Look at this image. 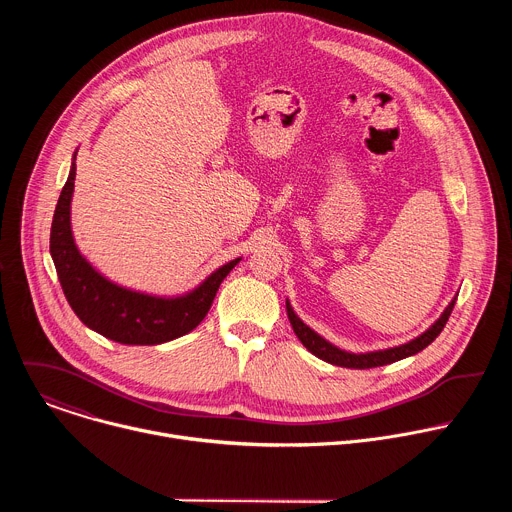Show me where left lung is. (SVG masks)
<instances>
[{"label": "left lung", "mask_w": 512, "mask_h": 512, "mask_svg": "<svg viewBox=\"0 0 512 512\" xmlns=\"http://www.w3.org/2000/svg\"><path fill=\"white\" fill-rule=\"evenodd\" d=\"M454 304H456V298L448 304V308L442 312V316L437 318L423 334H419L417 338L405 342V344H399V346H393V348H385V350H373V352H346L338 346H334L332 342H328L326 338H322L318 332H314L308 324H304L298 314L294 312V308H291V304L285 300V308H287V318H289V324L291 328H294L296 336L300 338V342L318 358L330 362V364H336V367H346V369H375V367H383V364H391V362H397L401 358H407V356H413L417 352H421L425 346H429L437 336H440V332L444 330L452 310H454Z\"/></svg>", "instance_id": "obj_1"}]
</instances>
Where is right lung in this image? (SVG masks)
<instances>
[{"label":"right lung","mask_w":512,"mask_h":512,"mask_svg":"<svg viewBox=\"0 0 512 512\" xmlns=\"http://www.w3.org/2000/svg\"><path fill=\"white\" fill-rule=\"evenodd\" d=\"M77 152L60 192L52 229L50 255L64 296L79 320L101 336L129 346H154L194 330L210 310L223 279L241 257L212 271L200 285L182 296H152L123 287L99 273L79 251L70 227V202L75 192Z\"/></svg>","instance_id":"right-lung-1"}]
</instances>
